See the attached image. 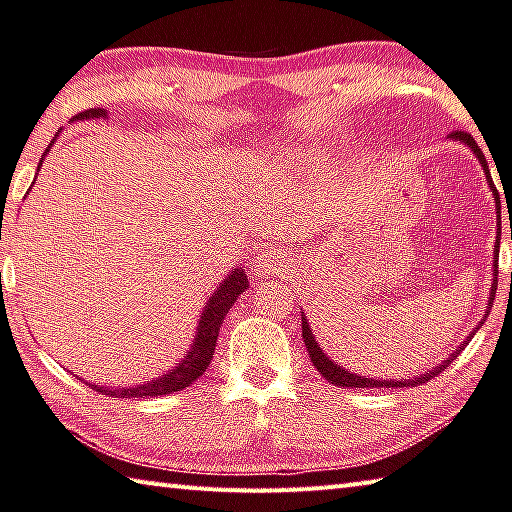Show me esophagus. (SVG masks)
<instances>
[{
	"label": "esophagus",
	"mask_w": 512,
	"mask_h": 512,
	"mask_svg": "<svg viewBox=\"0 0 512 512\" xmlns=\"http://www.w3.org/2000/svg\"><path fill=\"white\" fill-rule=\"evenodd\" d=\"M288 259H291V253H288L286 248H280V250H273V253H268V255H259L253 262V268L259 277L284 275L288 268Z\"/></svg>",
	"instance_id": "obj_1"
}]
</instances>
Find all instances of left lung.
I'll return each mask as SVG.
<instances>
[{
  "instance_id": "8db88e82",
  "label": "left lung",
  "mask_w": 512,
  "mask_h": 512,
  "mask_svg": "<svg viewBox=\"0 0 512 512\" xmlns=\"http://www.w3.org/2000/svg\"><path fill=\"white\" fill-rule=\"evenodd\" d=\"M450 138H452V141H459V143H463L466 147H470V152L477 156L481 170H483V174H486V183H488V188L492 192V201H495V210H497V237H495V253H492V284H490V297H488L486 313H483V320L477 324L475 329L468 333L466 340H463V345H459L457 349L450 353L448 358L441 360L439 365L432 367L430 371H425V374L414 376V378H401V380L389 378V380H383V378H367V376L353 374V371L340 367L336 360H331L327 353H324V349L318 345V340H315V336H313L311 324H309V320H306V315L302 313V338H304V345H306V353H309L313 367L318 369L320 374L327 378L331 385H338V387H362V389H365V387L374 389V387H410V385L414 387V385H421V383H425V380H430L436 374H441V371L448 367L450 362L457 358L463 349H466V345L472 340V336H475V333L483 327V322H486V318H488V313L492 309V300H495V291H497V259H499V239H501V201H499V192L495 188V183H492V176H490V170H488L486 156H483L481 147L475 143V138H472L468 132H459V129H457V132H452ZM510 239H512V228H510Z\"/></svg>"
}]
</instances>
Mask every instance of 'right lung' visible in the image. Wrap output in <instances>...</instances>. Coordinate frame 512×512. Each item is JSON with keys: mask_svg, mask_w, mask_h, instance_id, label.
<instances>
[{"mask_svg": "<svg viewBox=\"0 0 512 512\" xmlns=\"http://www.w3.org/2000/svg\"><path fill=\"white\" fill-rule=\"evenodd\" d=\"M107 116H109L107 111L98 107V109L82 111V114L76 116V120H91V118L98 120V118H107ZM55 138H58V132H55ZM55 138L51 141L49 150L53 147ZM46 152L42 154V161L37 163V172H40ZM246 288H248V275L244 271V266L232 268L230 275L226 277V280H221L217 291L208 297L206 306H203L190 349L185 351L183 358L176 362L172 369H167L163 376L147 380V383H143V385H132V387H105V385H91V387L98 389V392H102V394L114 396V398H152V396L181 392V389L190 387L194 380H197L203 371L208 369L212 356H215L219 327L224 324L226 313L232 309V304L237 302V297L244 293Z\"/></svg>", "mask_w": 512, "mask_h": 512, "instance_id": "1", "label": "right lung"}]
</instances>
